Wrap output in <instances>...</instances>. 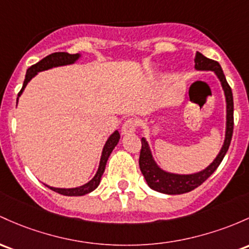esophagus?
<instances>
[{"label":"esophagus","instance_id":"obj_1","mask_svg":"<svg viewBox=\"0 0 249 249\" xmlns=\"http://www.w3.org/2000/svg\"><path fill=\"white\" fill-rule=\"evenodd\" d=\"M137 129V124H136V120L133 118H127L124 122L122 127V133L123 135H130V133H133Z\"/></svg>","mask_w":249,"mask_h":249}]
</instances>
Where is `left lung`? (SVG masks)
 <instances>
[{"label": "left lung", "mask_w": 249, "mask_h": 249, "mask_svg": "<svg viewBox=\"0 0 249 249\" xmlns=\"http://www.w3.org/2000/svg\"><path fill=\"white\" fill-rule=\"evenodd\" d=\"M195 68L201 71H214L222 84L223 89H225L226 100H227V131L226 139L220 154L215 158L214 162L210 164L208 168L204 169L203 171L194 175H174L168 174L165 171L160 170L152 160L151 152H150L147 142L142 138V147L141 155H139V168H141L142 174L144 178L149 184L151 189L160 191L163 194H169V195H178V194H184L188 191L194 190L195 188L206 181L207 178L214 173L217 166L221 164L223 157L228 151L229 145H231V137H233L234 130V103H233V93L229 84L227 83L226 76L223 74V71L220 64L215 60L206 58L203 54L196 53L195 56Z\"/></svg>", "instance_id": "left-lung-1"}]
</instances>
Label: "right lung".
Listing matches in <instances>:
<instances>
[{
	"mask_svg": "<svg viewBox=\"0 0 249 249\" xmlns=\"http://www.w3.org/2000/svg\"><path fill=\"white\" fill-rule=\"evenodd\" d=\"M78 58H79L78 54H68V53H65V52H58V53L49 54V55L46 56V58L40 60L39 62H36V64L33 65V66H31L28 70H27L26 78H24V81H23V86L22 89H21V91L18 92V95L20 97V94L22 93L26 85L28 84V81L31 80L33 76L36 74L37 72L48 70V68L55 67V66H61V65L72 64V62H74ZM119 138H120L119 132L118 131H116V132H114L113 135H111V137L107 139V142H106L105 146H104V150H103L99 169H98L97 174H95V176L93 177L92 181L86 183V184L83 185V187L73 188V189H59V188L48 187L49 189H52L53 191H55V193L61 194V195H65V196H83V195H86V194L91 193L92 190H94L95 188L99 185L100 178H102L104 170H105L106 162H107L108 157H110L112 150L114 149V146H116L117 143H118Z\"/></svg>",
	"mask_w": 249,
	"mask_h": 249,
	"instance_id": "add662e5",
	"label": "right lung"
}]
</instances>
